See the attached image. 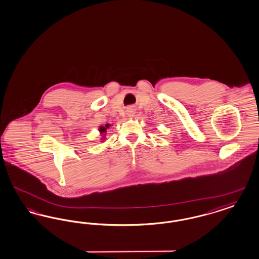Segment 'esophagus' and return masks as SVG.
<instances>
[{
    "label": "esophagus",
    "instance_id": "1",
    "mask_svg": "<svg viewBox=\"0 0 259 259\" xmlns=\"http://www.w3.org/2000/svg\"><path fill=\"white\" fill-rule=\"evenodd\" d=\"M126 114H127V116H128V117H132V116H134V108H133V107H129V108H127V110H126Z\"/></svg>",
    "mask_w": 259,
    "mask_h": 259
}]
</instances>
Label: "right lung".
Returning a JSON list of instances; mask_svg holds the SVG:
<instances>
[{"mask_svg":"<svg viewBox=\"0 0 259 259\" xmlns=\"http://www.w3.org/2000/svg\"><path fill=\"white\" fill-rule=\"evenodd\" d=\"M110 126H111V124H109V123H107L105 126H99L98 131H99L100 136H101V142H104L106 140V133H107V130Z\"/></svg>","mask_w":259,"mask_h":259,"instance_id":"right-lung-1","label":"right lung"}]
</instances>
